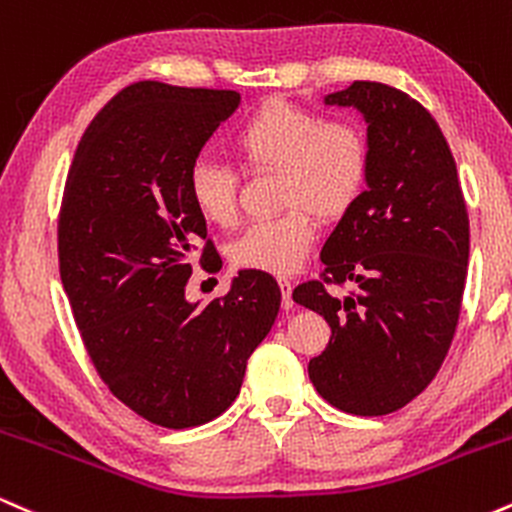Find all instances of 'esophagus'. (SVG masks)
<instances>
[{
	"label": "esophagus",
	"mask_w": 512,
	"mask_h": 512,
	"mask_svg": "<svg viewBox=\"0 0 512 512\" xmlns=\"http://www.w3.org/2000/svg\"><path fill=\"white\" fill-rule=\"evenodd\" d=\"M279 289H281V305H284L286 310L293 308V298H291V291H293V284L289 279H279Z\"/></svg>",
	"instance_id": "obj_1"
}]
</instances>
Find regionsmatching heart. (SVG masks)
Segmentation results:
<instances>
[{
	"label": "heart",
	"instance_id": "b5f03b06",
	"mask_svg": "<svg viewBox=\"0 0 512 512\" xmlns=\"http://www.w3.org/2000/svg\"><path fill=\"white\" fill-rule=\"evenodd\" d=\"M250 173H276L279 216L252 223L231 245L240 269L291 274L313 248L317 221H339L361 202L370 178V144L351 120H327L301 105L269 101L240 122L231 137ZM185 192L211 226L238 219V175L209 156L190 163Z\"/></svg>",
	"mask_w": 512,
	"mask_h": 512
}]
</instances>
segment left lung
<instances>
[{"mask_svg": "<svg viewBox=\"0 0 512 512\" xmlns=\"http://www.w3.org/2000/svg\"><path fill=\"white\" fill-rule=\"evenodd\" d=\"M368 125L370 178L322 245V281L293 301L322 315L332 337L308 375L332 407L383 416L419 397L455 337L469 262V219L455 158L419 101L378 81L325 96ZM354 280L349 297L325 283Z\"/></svg>", "mask_w": 512, "mask_h": 512, "instance_id": "1", "label": "left lung"}]
</instances>
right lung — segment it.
I'll list each match as a JSON object with an SVG mask.
<instances>
[{
    "label": "right lung",
    "instance_id": "1",
    "mask_svg": "<svg viewBox=\"0 0 512 512\" xmlns=\"http://www.w3.org/2000/svg\"><path fill=\"white\" fill-rule=\"evenodd\" d=\"M238 103L216 88H122L88 125L64 185L57 250L76 327L110 392L156 426H202L231 407L279 313V284L255 269L207 305L185 298L207 240L187 168ZM211 250L207 240L202 264Z\"/></svg>",
    "mask_w": 512,
    "mask_h": 512
}]
</instances>
